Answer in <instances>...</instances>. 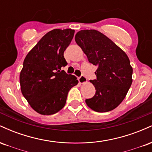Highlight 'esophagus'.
I'll list each match as a JSON object with an SVG mask.
<instances>
[{"label": "esophagus", "instance_id": "34e87169", "mask_svg": "<svg viewBox=\"0 0 152 152\" xmlns=\"http://www.w3.org/2000/svg\"><path fill=\"white\" fill-rule=\"evenodd\" d=\"M78 81H79L80 83H86V82L87 81V78L85 77V76H83V75H81V76H80V77H78Z\"/></svg>", "mask_w": 152, "mask_h": 152}]
</instances>
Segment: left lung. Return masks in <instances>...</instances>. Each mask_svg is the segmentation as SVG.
I'll return each instance as SVG.
<instances>
[{
  "mask_svg": "<svg viewBox=\"0 0 152 152\" xmlns=\"http://www.w3.org/2000/svg\"><path fill=\"white\" fill-rule=\"evenodd\" d=\"M75 41L86 55L88 61L97 66L96 78L91 80L96 88L87 106L97 112H107L119 105L132 83L133 69L124 50L96 30H81Z\"/></svg>",
  "mask_w": 152,
  "mask_h": 152,
  "instance_id": "1",
  "label": "left lung"
}]
</instances>
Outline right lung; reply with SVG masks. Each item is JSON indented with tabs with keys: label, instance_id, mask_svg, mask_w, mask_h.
Listing matches in <instances>:
<instances>
[{
	"label": "right lung",
	"instance_id": "add662e5",
	"mask_svg": "<svg viewBox=\"0 0 152 152\" xmlns=\"http://www.w3.org/2000/svg\"><path fill=\"white\" fill-rule=\"evenodd\" d=\"M72 29H53L43 36L26 56L20 74L21 92L38 114L51 115L65 106L68 93L78 81L61 67L64 52L74 35Z\"/></svg>",
	"mask_w": 152,
	"mask_h": 152
}]
</instances>
